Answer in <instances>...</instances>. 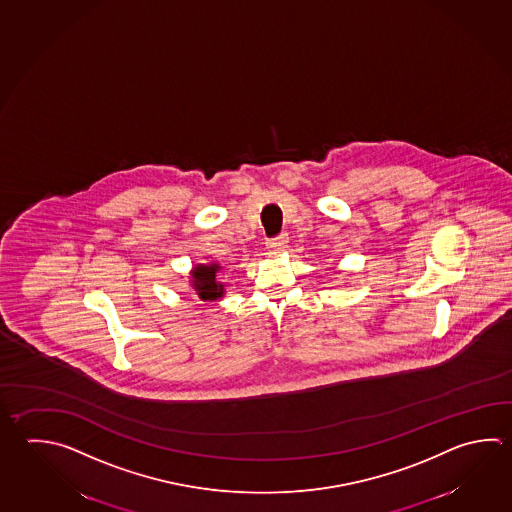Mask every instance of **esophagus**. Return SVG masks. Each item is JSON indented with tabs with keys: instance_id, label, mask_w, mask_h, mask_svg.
<instances>
[{
	"instance_id": "esophagus-1",
	"label": "esophagus",
	"mask_w": 512,
	"mask_h": 512,
	"mask_svg": "<svg viewBox=\"0 0 512 512\" xmlns=\"http://www.w3.org/2000/svg\"><path fill=\"white\" fill-rule=\"evenodd\" d=\"M286 244H288V235L282 233L279 237H275V239H270V241L266 242V250L270 251V253H279V251L286 248Z\"/></svg>"
}]
</instances>
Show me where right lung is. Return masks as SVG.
<instances>
[{"instance_id":"add662e5","label":"right lung","mask_w":512,"mask_h":512,"mask_svg":"<svg viewBox=\"0 0 512 512\" xmlns=\"http://www.w3.org/2000/svg\"><path fill=\"white\" fill-rule=\"evenodd\" d=\"M221 270L219 264H199L192 270V288L197 291L201 300H217L224 295V286L217 282V273Z\"/></svg>"}]
</instances>
